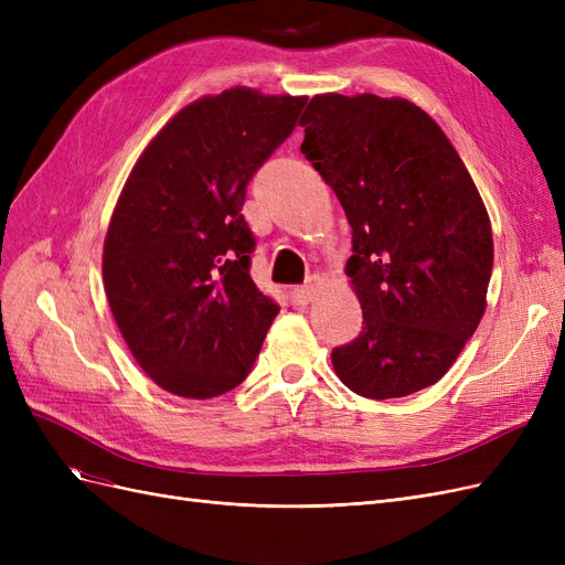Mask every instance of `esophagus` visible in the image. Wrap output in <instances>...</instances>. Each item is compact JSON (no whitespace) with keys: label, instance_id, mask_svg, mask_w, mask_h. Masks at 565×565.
<instances>
[{"label":"esophagus","instance_id":"1","mask_svg":"<svg viewBox=\"0 0 565 565\" xmlns=\"http://www.w3.org/2000/svg\"><path fill=\"white\" fill-rule=\"evenodd\" d=\"M318 289H320V280H318V278H311L306 285H301V287L295 289V301L301 303V306L311 303V301L316 299V295H318Z\"/></svg>","mask_w":565,"mask_h":565}]
</instances>
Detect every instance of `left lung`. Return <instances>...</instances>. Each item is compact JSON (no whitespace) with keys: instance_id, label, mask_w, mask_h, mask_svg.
Listing matches in <instances>:
<instances>
[{"instance_id":"1","label":"left lung","mask_w":565,"mask_h":565,"mask_svg":"<svg viewBox=\"0 0 565 565\" xmlns=\"http://www.w3.org/2000/svg\"><path fill=\"white\" fill-rule=\"evenodd\" d=\"M301 152L353 231L347 276L363 330L332 351L337 377L374 401L436 384L486 313L492 231L448 136L415 104L318 94Z\"/></svg>"}]
</instances>
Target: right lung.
<instances>
[{
  "mask_svg": "<svg viewBox=\"0 0 565 565\" xmlns=\"http://www.w3.org/2000/svg\"><path fill=\"white\" fill-rule=\"evenodd\" d=\"M306 96L249 87L198 98L141 152L104 245L110 311L148 377L181 398L241 384L280 306L249 276L247 183L292 129Z\"/></svg>",
  "mask_w": 565,
  "mask_h": 565,
  "instance_id": "1",
  "label": "right lung"
}]
</instances>
